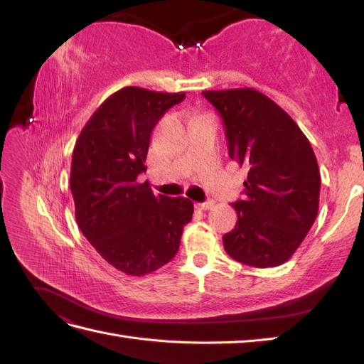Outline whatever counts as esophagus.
Masks as SVG:
<instances>
[{
    "mask_svg": "<svg viewBox=\"0 0 364 364\" xmlns=\"http://www.w3.org/2000/svg\"><path fill=\"white\" fill-rule=\"evenodd\" d=\"M196 208L200 209V211H208V209L214 208V200H206L203 203H196Z\"/></svg>",
    "mask_w": 364,
    "mask_h": 364,
    "instance_id": "esophagus-1",
    "label": "esophagus"
}]
</instances>
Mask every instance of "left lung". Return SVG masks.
<instances>
[{"mask_svg": "<svg viewBox=\"0 0 364 364\" xmlns=\"http://www.w3.org/2000/svg\"><path fill=\"white\" fill-rule=\"evenodd\" d=\"M223 119L228 153L247 168L245 197L230 203L235 228L223 235L230 258L274 267L301 246L318 211L321 173L310 141L269 97L252 90L203 91Z\"/></svg>", "mask_w": 364, "mask_h": 364, "instance_id": "8db88e82", "label": "left lung"}]
</instances>
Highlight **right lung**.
Here are the masks:
<instances>
[{"mask_svg": "<svg viewBox=\"0 0 364 364\" xmlns=\"http://www.w3.org/2000/svg\"><path fill=\"white\" fill-rule=\"evenodd\" d=\"M183 98V92L123 87L94 112L73 151L77 225L111 266L132 277L171 261L193 218L191 200L156 196L149 182L138 183L153 127Z\"/></svg>", "mask_w": 364, "mask_h": 364, "instance_id": "add662e5", "label": "right lung"}]
</instances>
